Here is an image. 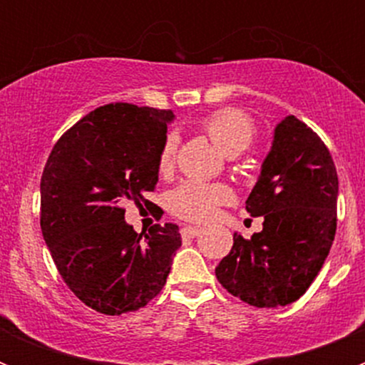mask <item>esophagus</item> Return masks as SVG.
<instances>
[{"mask_svg": "<svg viewBox=\"0 0 365 365\" xmlns=\"http://www.w3.org/2000/svg\"><path fill=\"white\" fill-rule=\"evenodd\" d=\"M202 232L201 227H182L180 228V234H182V237H195V235H199Z\"/></svg>", "mask_w": 365, "mask_h": 365, "instance_id": "34e87169", "label": "esophagus"}]
</instances>
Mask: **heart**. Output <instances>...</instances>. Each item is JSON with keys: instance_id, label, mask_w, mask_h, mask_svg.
Here are the masks:
<instances>
[{"instance_id": "heart-1", "label": "heart", "mask_w": 365, "mask_h": 365, "mask_svg": "<svg viewBox=\"0 0 365 365\" xmlns=\"http://www.w3.org/2000/svg\"><path fill=\"white\" fill-rule=\"evenodd\" d=\"M202 130L212 143L225 155H240L252 146L256 130L247 113L240 109H219L202 120ZM177 153V137L173 133L164 138L159 151V172L168 173L173 168ZM232 201V192L222 185H206L188 180L170 195V208L179 217L188 221H208L221 205Z\"/></svg>"}]
</instances>
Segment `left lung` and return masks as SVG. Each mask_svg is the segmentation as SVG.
<instances>
[{
  "mask_svg": "<svg viewBox=\"0 0 365 365\" xmlns=\"http://www.w3.org/2000/svg\"><path fill=\"white\" fill-rule=\"evenodd\" d=\"M338 175L322 138L289 115L247 199L263 230L250 240L234 234L215 276L232 296L254 307H285L305 294L336 234Z\"/></svg>",
  "mask_w": 365,
  "mask_h": 365,
  "instance_id": "obj_1",
  "label": "left lung"
}]
</instances>
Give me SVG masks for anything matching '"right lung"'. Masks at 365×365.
<instances>
[{"label": "right lung", "mask_w": 365, "mask_h": 365, "mask_svg": "<svg viewBox=\"0 0 365 365\" xmlns=\"http://www.w3.org/2000/svg\"><path fill=\"white\" fill-rule=\"evenodd\" d=\"M170 109L108 104L67 130L41 175V234L54 265L87 307L118 316L163 291L180 247L179 227L143 237L124 219L125 201H150Z\"/></svg>", "instance_id": "obj_1"}]
</instances>
